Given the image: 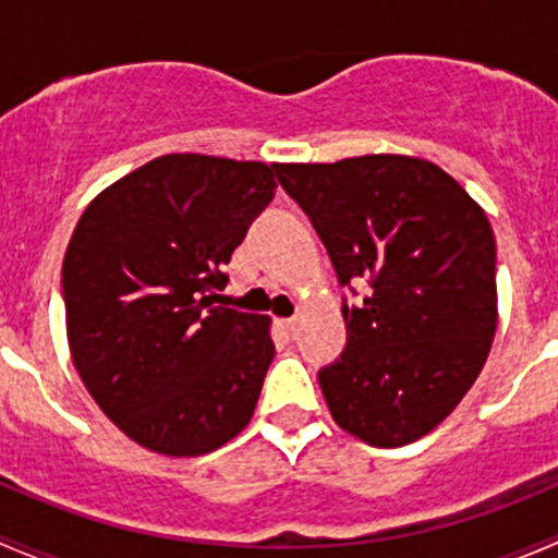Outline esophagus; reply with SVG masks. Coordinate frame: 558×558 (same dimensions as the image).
<instances>
[{
    "instance_id": "34e87169",
    "label": "esophagus",
    "mask_w": 558,
    "mask_h": 558,
    "mask_svg": "<svg viewBox=\"0 0 558 558\" xmlns=\"http://www.w3.org/2000/svg\"><path fill=\"white\" fill-rule=\"evenodd\" d=\"M280 324V329L286 331V335L289 337H294V331H296V324H300V318H283V320H278Z\"/></svg>"
}]
</instances>
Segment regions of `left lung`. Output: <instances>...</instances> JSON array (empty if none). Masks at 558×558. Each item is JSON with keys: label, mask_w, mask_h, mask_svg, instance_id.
Masks as SVG:
<instances>
[{"label": "left lung", "mask_w": 558, "mask_h": 558, "mask_svg": "<svg viewBox=\"0 0 558 558\" xmlns=\"http://www.w3.org/2000/svg\"><path fill=\"white\" fill-rule=\"evenodd\" d=\"M342 286L348 345L318 373L340 429L375 448L429 435L481 375L497 331V243L483 207L437 165L369 154L278 165Z\"/></svg>", "instance_id": "obj_1"}]
</instances>
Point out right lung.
I'll return each instance as SVG.
<instances>
[{
	"label": "right lung",
	"instance_id": "right-lung-1",
	"mask_svg": "<svg viewBox=\"0 0 558 558\" xmlns=\"http://www.w3.org/2000/svg\"><path fill=\"white\" fill-rule=\"evenodd\" d=\"M275 167L167 154L83 210L64 253L72 364L129 440L174 459L238 437L275 356L269 315L218 300Z\"/></svg>",
	"mask_w": 558,
	"mask_h": 558
}]
</instances>
